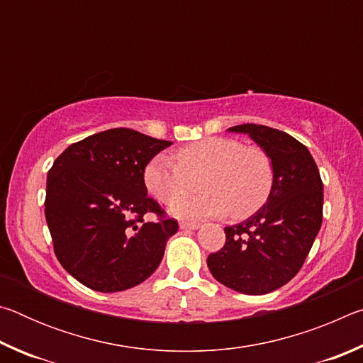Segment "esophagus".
<instances>
[{
    "instance_id": "34e87169",
    "label": "esophagus",
    "mask_w": 363,
    "mask_h": 363,
    "mask_svg": "<svg viewBox=\"0 0 363 363\" xmlns=\"http://www.w3.org/2000/svg\"><path fill=\"white\" fill-rule=\"evenodd\" d=\"M179 227L182 230H195V229H199L200 224L199 223H189V220H182Z\"/></svg>"
}]
</instances>
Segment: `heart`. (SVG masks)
<instances>
[{"mask_svg":"<svg viewBox=\"0 0 363 363\" xmlns=\"http://www.w3.org/2000/svg\"><path fill=\"white\" fill-rule=\"evenodd\" d=\"M206 193L183 199L198 186ZM149 192L182 219L224 216L242 219L259 210L274 186V164L266 152L245 147L229 138H210L177 150L176 160L164 153L153 157L144 169Z\"/></svg>","mask_w":363,"mask_h":363,"instance_id":"obj_1","label":"heart"}]
</instances>
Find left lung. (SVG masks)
<instances>
[{
  "mask_svg": "<svg viewBox=\"0 0 363 363\" xmlns=\"http://www.w3.org/2000/svg\"><path fill=\"white\" fill-rule=\"evenodd\" d=\"M245 133L272 160L274 186L253 216L225 227V243L208 256L220 284L243 294H266L303 267L323 218V182L307 147L264 125L229 128Z\"/></svg>",
  "mask_w": 363,
  "mask_h": 363,
  "instance_id": "obj_1",
  "label": "left lung"
}]
</instances>
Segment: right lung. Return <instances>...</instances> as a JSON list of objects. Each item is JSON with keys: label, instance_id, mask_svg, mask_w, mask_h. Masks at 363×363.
I'll list each match as a JSON object with an SVG mask.
<instances>
[{"label": "right lung", "instance_id": "1", "mask_svg": "<svg viewBox=\"0 0 363 363\" xmlns=\"http://www.w3.org/2000/svg\"><path fill=\"white\" fill-rule=\"evenodd\" d=\"M169 140L128 128L93 134L67 147L48 173L45 214L59 262L79 284L101 293L143 284L177 232L147 195V163ZM157 221L147 223L145 213Z\"/></svg>", "mask_w": 363, "mask_h": 363}]
</instances>
